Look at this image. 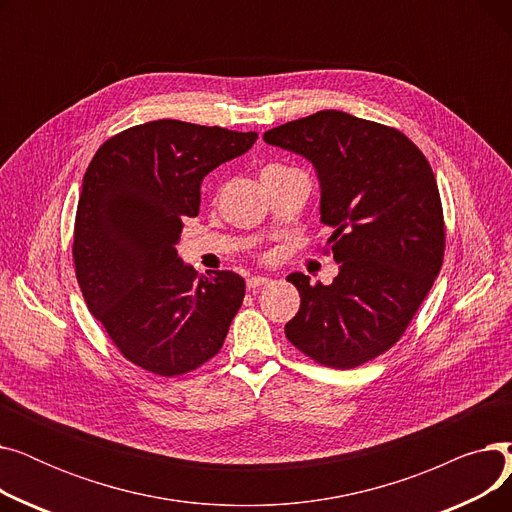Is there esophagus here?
I'll list each match as a JSON object with an SVG mask.
<instances>
[{"label":"esophagus","instance_id":"esophagus-1","mask_svg":"<svg viewBox=\"0 0 512 512\" xmlns=\"http://www.w3.org/2000/svg\"><path fill=\"white\" fill-rule=\"evenodd\" d=\"M267 282H272V278H267V276H251V278L247 280V286H249V288H259V286H263V284H267Z\"/></svg>","mask_w":512,"mask_h":512}]
</instances>
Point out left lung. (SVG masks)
Segmentation results:
<instances>
[{
  "mask_svg": "<svg viewBox=\"0 0 512 512\" xmlns=\"http://www.w3.org/2000/svg\"><path fill=\"white\" fill-rule=\"evenodd\" d=\"M263 141L313 164L340 263L328 286L301 272L286 278L301 294L286 338L321 365H363L398 342L442 267L436 176L400 130L338 110L276 126Z\"/></svg>",
  "mask_w": 512,
  "mask_h": 512,
  "instance_id": "obj_1",
  "label": "left lung"
}]
</instances>
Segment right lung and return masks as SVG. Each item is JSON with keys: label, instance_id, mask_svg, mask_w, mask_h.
I'll list each match as a JSON object with an SVG mask.
<instances>
[{"label": "right lung", "instance_id": "1", "mask_svg": "<svg viewBox=\"0 0 512 512\" xmlns=\"http://www.w3.org/2000/svg\"><path fill=\"white\" fill-rule=\"evenodd\" d=\"M255 141L257 132L153 120L107 139L91 159L74 222L76 280L134 365L180 375L222 348L245 280L197 276L176 245L182 222L199 213L203 178Z\"/></svg>", "mask_w": 512, "mask_h": 512}]
</instances>
